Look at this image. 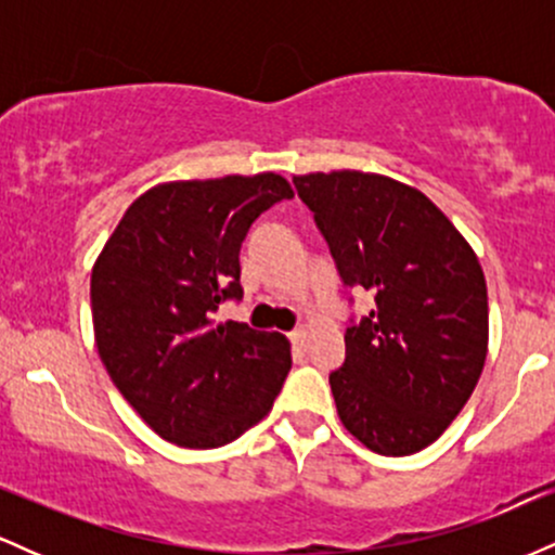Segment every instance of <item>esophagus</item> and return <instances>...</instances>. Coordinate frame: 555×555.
Masks as SVG:
<instances>
[{
  "mask_svg": "<svg viewBox=\"0 0 555 555\" xmlns=\"http://www.w3.org/2000/svg\"><path fill=\"white\" fill-rule=\"evenodd\" d=\"M289 339H292V347H295L297 352H302L305 344H308V328H305V326L295 328V331H292V334H289Z\"/></svg>",
  "mask_w": 555,
  "mask_h": 555,
  "instance_id": "1",
  "label": "esophagus"
}]
</instances>
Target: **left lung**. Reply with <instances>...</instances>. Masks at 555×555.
<instances>
[{"label": "left lung", "instance_id": "obj_1", "mask_svg": "<svg viewBox=\"0 0 555 555\" xmlns=\"http://www.w3.org/2000/svg\"><path fill=\"white\" fill-rule=\"evenodd\" d=\"M344 286L375 299L344 331L347 358L328 375L344 428L375 454L406 456L449 428L488 354L480 260L441 208L384 175L295 177Z\"/></svg>", "mask_w": 555, "mask_h": 555}]
</instances>
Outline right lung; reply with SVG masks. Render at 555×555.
Wrapping results in <instances>:
<instances>
[{"mask_svg": "<svg viewBox=\"0 0 555 555\" xmlns=\"http://www.w3.org/2000/svg\"><path fill=\"white\" fill-rule=\"evenodd\" d=\"M284 177L156 184L127 208L91 273L101 362L164 441L216 449L260 423L292 367L289 341L247 323H216L240 299V247Z\"/></svg>", "mask_w": 555, "mask_h": 555, "instance_id": "right-lung-1", "label": "right lung"}]
</instances>
